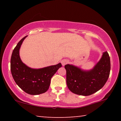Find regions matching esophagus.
<instances>
[{
	"label": "esophagus",
	"instance_id": "esophagus-1",
	"mask_svg": "<svg viewBox=\"0 0 121 121\" xmlns=\"http://www.w3.org/2000/svg\"><path fill=\"white\" fill-rule=\"evenodd\" d=\"M68 60H66V59H64V60H62L61 61V63H62V65L63 66H65V65H67V63H68Z\"/></svg>",
	"mask_w": 121,
	"mask_h": 121
}]
</instances>
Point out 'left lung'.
<instances>
[{"mask_svg": "<svg viewBox=\"0 0 121 121\" xmlns=\"http://www.w3.org/2000/svg\"><path fill=\"white\" fill-rule=\"evenodd\" d=\"M65 68L69 90L78 95H90L101 89L108 80L110 70V58L107 51L103 52L100 60L90 70H83L69 64L65 65Z\"/></svg>", "mask_w": 121, "mask_h": 121, "instance_id": "obj_1", "label": "left lung"}]
</instances>
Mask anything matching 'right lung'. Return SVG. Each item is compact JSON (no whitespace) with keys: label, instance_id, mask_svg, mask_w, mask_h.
I'll return each instance as SVG.
<instances>
[{"label":"right lung","instance_id":"obj_1","mask_svg":"<svg viewBox=\"0 0 121 121\" xmlns=\"http://www.w3.org/2000/svg\"><path fill=\"white\" fill-rule=\"evenodd\" d=\"M26 37H24L18 43L12 52L11 73L16 84L25 92L31 95H38L48 91L51 78L62 67V65L59 63L56 65L35 69L24 64L20 58V49Z\"/></svg>","mask_w":121,"mask_h":121}]
</instances>
